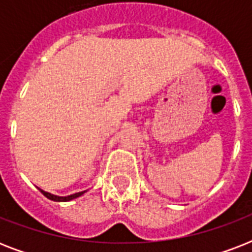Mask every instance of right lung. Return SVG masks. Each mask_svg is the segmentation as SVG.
Segmentation results:
<instances>
[{
  "mask_svg": "<svg viewBox=\"0 0 252 252\" xmlns=\"http://www.w3.org/2000/svg\"><path fill=\"white\" fill-rule=\"evenodd\" d=\"M39 189H40V188H39ZM40 192L45 196V197H48L49 200H53V201H70V200L76 199V197H80L81 195H84V193H85V191L84 192H77V193H73V195H70V196H64V197H63V196L52 195V193L43 191V189H40Z\"/></svg>",
  "mask_w": 252,
  "mask_h": 252,
  "instance_id": "1",
  "label": "right lung"
}]
</instances>
